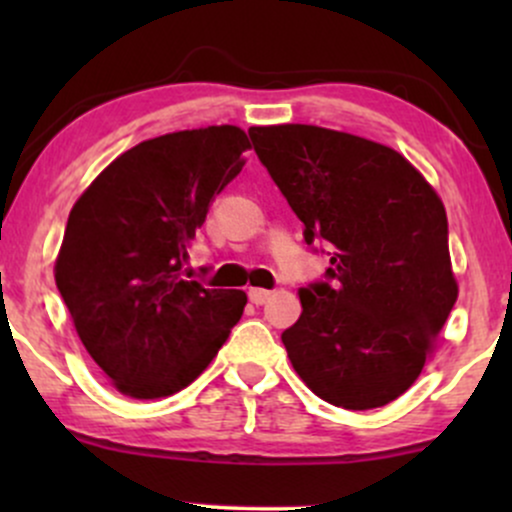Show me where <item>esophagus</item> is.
I'll return each instance as SVG.
<instances>
[{
    "instance_id": "obj_1",
    "label": "esophagus",
    "mask_w": 512,
    "mask_h": 512,
    "mask_svg": "<svg viewBox=\"0 0 512 512\" xmlns=\"http://www.w3.org/2000/svg\"><path fill=\"white\" fill-rule=\"evenodd\" d=\"M248 296H250V301L255 303V305H262V303L269 301V296H272V291H267V289H250Z\"/></svg>"
}]
</instances>
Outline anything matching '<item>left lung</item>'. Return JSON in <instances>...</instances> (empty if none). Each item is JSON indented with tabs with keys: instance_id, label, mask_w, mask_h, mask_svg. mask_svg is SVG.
<instances>
[{
	"instance_id": "8db88e82",
	"label": "left lung",
	"mask_w": 512,
	"mask_h": 512,
	"mask_svg": "<svg viewBox=\"0 0 512 512\" xmlns=\"http://www.w3.org/2000/svg\"><path fill=\"white\" fill-rule=\"evenodd\" d=\"M257 156L330 248V281L298 289L281 334L291 366L334 407L375 409L409 390L457 301L448 216L399 151L317 125L250 127Z\"/></svg>"
}]
</instances>
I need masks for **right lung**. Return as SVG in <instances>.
Here are the masks:
<instances>
[{"label":"right lung","instance_id":"right-lung-1","mask_svg":"<svg viewBox=\"0 0 512 512\" xmlns=\"http://www.w3.org/2000/svg\"><path fill=\"white\" fill-rule=\"evenodd\" d=\"M236 125L182 129L132 146L69 211L55 281L108 383L134 399L180 392L214 361L245 291L185 279L211 199L245 166Z\"/></svg>","mask_w":512,"mask_h":512}]
</instances>
